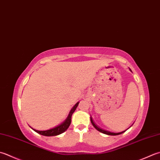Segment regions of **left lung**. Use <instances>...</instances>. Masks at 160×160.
<instances>
[{
  "mask_svg": "<svg viewBox=\"0 0 160 160\" xmlns=\"http://www.w3.org/2000/svg\"><path fill=\"white\" fill-rule=\"evenodd\" d=\"M90 119H91V122H92V124L93 125V126L96 129L98 130V131H99V132H102V133H103V134H108V135H112V136H114V135H118V134H122V133H123L124 132H126V130L125 131H123V132H118V133H115V132H109V131H107V130H102V129H101V128H98V126H96V125L93 123V119H92V117H90Z\"/></svg>",
  "mask_w": 160,
  "mask_h": 160,
  "instance_id": "1",
  "label": "left lung"
}]
</instances>
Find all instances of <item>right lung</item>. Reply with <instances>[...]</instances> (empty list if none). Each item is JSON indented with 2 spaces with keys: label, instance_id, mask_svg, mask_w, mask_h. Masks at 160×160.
<instances>
[{
  "label": "right lung",
  "instance_id": "1",
  "mask_svg": "<svg viewBox=\"0 0 160 160\" xmlns=\"http://www.w3.org/2000/svg\"><path fill=\"white\" fill-rule=\"evenodd\" d=\"M78 104H79V102H78L76 104L73 106V108L71 109V111L69 112V114H68L67 119H66L63 122V123H62L60 125H59V126H58L51 128V129L47 130H37L35 129H33L32 128H31V127L30 128H32L34 131H35L36 132L42 134V135H43V136L52 137V136L59 135V134L64 132L65 131L68 129V127H69L70 124L71 123L72 114H73V112L76 109Z\"/></svg>",
  "mask_w": 160,
  "mask_h": 160
}]
</instances>
